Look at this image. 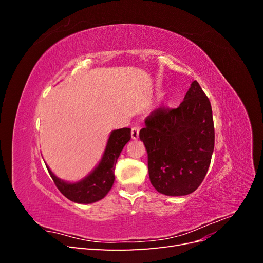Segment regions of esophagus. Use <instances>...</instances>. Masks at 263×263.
<instances>
[{"label":"esophagus","mask_w":263,"mask_h":263,"mask_svg":"<svg viewBox=\"0 0 263 263\" xmlns=\"http://www.w3.org/2000/svg\"><path fill=\"white\" fill-rule=\"evenodd\" d=\"M132 138L135 139V140L139 138V128H138V127H133V128H132Z\"/></svg>","instance_id":"1"}]
</instances>
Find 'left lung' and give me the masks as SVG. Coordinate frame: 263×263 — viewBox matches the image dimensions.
Returning <instances> with one entry per match:
<instances>
[{"label":"left lung","instance_id":"left-lung-1","mask_svg":"<svg viewBox=\"0 0 263 263\" xmlns=\"http://www.w3.org/2000/svg\"><path fill=\"white\" fill-rule=\"evenodd\" d=\"M139 133L148 154L151 184L169 196L187 195L201 185L211 163L215 133L212 106L197 81L178 108L160 107Z\"/></svg>","mask_w":263,"mask_h":263}]
</instances>
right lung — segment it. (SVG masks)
<instances>
[{
  "label": "right lung",
  "instance_id": "add662e5",
  "mask_svg": "<svg viewBox=\"0 0 263 263\" xmlns=\"http://www.w3.org/2000/svg\"><path fill=\"white\" fill-rule=\"evenodd\" d=\"M130 140V128L115 129L109 134L107 144L99 164L78 182H68L59 179L46 164L55 186L70 201L79 204H91L102 198L112 189L115 180L116 161L124 146Z\"/></svg>",
  "mask_w": 263,
  "mask_h": 263
}]
</instances>
